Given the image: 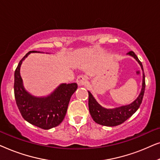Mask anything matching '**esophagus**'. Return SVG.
Here are the masks:
<instances>
[{"label":"esophagus","instance_id":"34e87169","mask_svg":"<svg viewBox=\"0 0 160 160\" xmlns=\"http://www.w3.org/2000/svg\"><path fill=\"white\" fill-rule=\"evenodd\" d=\"M76 82H77V84L79 85V86H84V85H86L88 82H87V78L86 76L81 75L78 76L77 77Z\"/></svg>","mask_w":160,"mask_h":160}]
</instances>
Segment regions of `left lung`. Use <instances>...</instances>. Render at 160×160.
I'll return each mask as SVG.
<instances>
[{
    "instance_id": "8db88e82",
    "label": "left lung",
    "mask_w": 160,
    "mask_h": 160,
    "mask_svg": "<svg viewBox=\"0 0 160 160\" xmlns=\"http://www.w3.org/2000/svg\"><path fill=\"white\" fill-rule=\"evenodd\" d=\"M128 54L132 56L136 60L140 65H141L142 70L143 65L139 59L138 58L136 54L134 52L130 51L128 52ZM146 82L145 75L143 74V84H142V89L138 97L134 102L128 106H123L119 108L113 109H106L100 106L96 100L94 98L92 95L88 92L89 94V110L91 117L96 123L101 124V125L113 127L119 125L129 119L135 111H136L141 106L142 100H143L144 91H145Z\"/></svg>"
}]
</instances>
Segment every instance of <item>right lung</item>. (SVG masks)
Listing matches in <instances>:
<instances>
[{"mask_svg": "<svg viewBox=\"0 0 160 160\" xmlns=\"http://www.w3.org/2000/svg\"><path fill=\"white\" fill-rule=\"evenodd\" d=\"M30 52H28L19 61L14 72V97L21 115L26 121L43 130L58 126L62 120L68 106L71 95L77 89L76 83L62 84L51 95L47 98H36L24 89L19 74V68Z\"/></svg>", "mask_w": 160, "mask_h": 160, "instance_id": "right-lung-1", "label": "right lung"}]
</instances>
